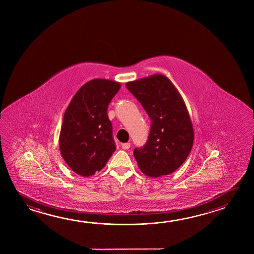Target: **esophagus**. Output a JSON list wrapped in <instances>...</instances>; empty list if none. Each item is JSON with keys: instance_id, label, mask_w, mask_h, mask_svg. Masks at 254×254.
<instances>
[{"instance_id": "1", "label": "esophagus", "mask_w": 254, "mask_h": 254, "mask_svg": "<svg viewBox=\"0 0 254 254\" xmlns=\"http://www.w3.org/2000/svg\"><path fill=\"white\" fill-rule=\"evenodd\" d=\"M121 147H122V149H123V150H128L129 148H130V143H129V142L122 143V144H121Z\"/></svg>"}]
</instances>
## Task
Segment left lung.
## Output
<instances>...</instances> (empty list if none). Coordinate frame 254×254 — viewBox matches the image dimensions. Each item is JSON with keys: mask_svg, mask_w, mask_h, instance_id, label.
<instances>
[{"mask_svg": "<svg viewBox=\"0 0 254 254\" xmlns=\"http://www.w3.org/2000/svg\"><path fill=\"white\" fill-rule=\"evenodd\" d=\"M126 86L152 121L145 145L133 150L138 167L152 178L170 175L186 160L194 141L193 125L183 97L170 79L158 73Z\"/></svg>", "mask_w": 254, "mask_h": 254, "instance_id": "obj_1", "label": "left lung"}]
</instances>
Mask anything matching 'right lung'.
I'll list each match as a JSON object with an SVG mask.
<instances>
[{"label":"right lung","mask_w":254,"mask_h":254,"mask_svg":"<svg viewBox=\"0 0 254 254\" xmlns=\"http://www.w3.org/2000/svg\"><path fill=\"white\" fill-rule=\"evenodd\" d=\"M121 87L120 82L111 79L89 80L65 110L59 149L64 160L77 175H95L116 150L107 109Z\"/></svg>","instance_id":"obj_1"}]
</instances>
